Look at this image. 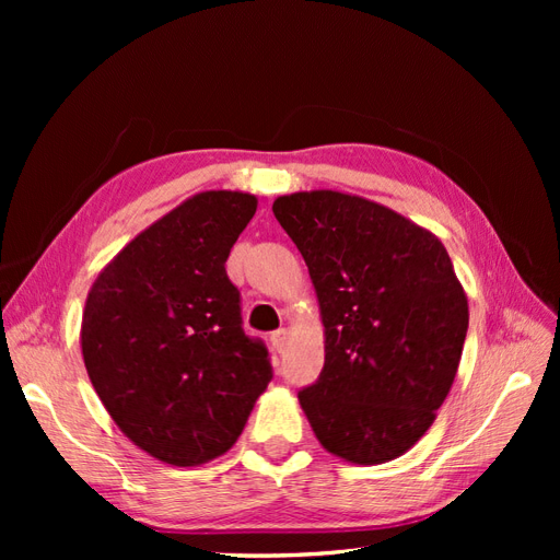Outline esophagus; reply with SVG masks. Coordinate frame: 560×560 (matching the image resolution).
<instances>
[{
  "mask_svg": "<svg viewBox=\"0 0 560 560\" xmlns=\"http://www.w3.org/2000/svg\"><path fill=\"white\" fill-rule=\"evenodd\" d=\"M287 338H290V334H287V329H278L273 336H270V341H273V348H276L278 352H282L284 346H287Z\"/></svg>",
  "mask_w": 560,
  "mask_h": 560,
  "instance_id": "esophagus-1",
  "label": "esophagus"
}]
</instances>
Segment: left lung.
Segmentation results:
<instances>
[{"instance_id": "1", "label": "left lung", "mask_w": 560, "mask_h": 560, "mask_svg": "<svg viewBox=\"0 0 560 560\" xmlns=\"http://www.w3.org/2000/svg\"><path fill=\"white\" fill-rule=\"evenodd\" d=\"M273 214L299 247L325 325V366L299 393L317 442L381 465L425 434L451 393L469 325L442 241L354 194L280 196Z\"/></svg>"}]
</instances>
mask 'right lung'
<instances>
[{
  "label": "right lung",
  "instance_id": "1",
  "mask_svg": "<svg viewBox=\"0 0 560 560\" xmlns=\"http://www.w3.org/2000/svg\"><path fill=\"white\" fill-rule=\"evenodd\" d=\"M257 196L200 191L156 219L100 270L81 354L130 442L173 467L206 465L245 430L270 381L268 350L243 331L233 243Z\"/></svg>",
  "mask_w": 560,
  "mask_h": 560
}]
</instances>
